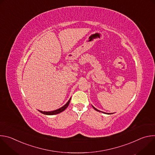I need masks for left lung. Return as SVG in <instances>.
<instances>
[{"mask_svg":"<svg viewBox=\"0 0 155 155\" xmlns=\"http://www.w3.org/2000/svg\"><path fill=\"white\" fill-rule=\"evenodd\" d=\"M92 107H93V108L94 109V110H96V111H97V112H102L103 114H108V115H110V114H108V113H105V112H101V111H100V110H97V108H96L94 107H93V105H92Z\"/></svg>","mask_w":155,"mask_h":155,"instance_id":"8db88e82","label":"left lung"}]
</instances>
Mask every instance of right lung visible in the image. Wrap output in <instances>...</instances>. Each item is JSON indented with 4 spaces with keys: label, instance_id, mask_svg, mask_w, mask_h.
<instances>
[{
    "label": "right lung",
    "instance_id": "right-lung-1",
    "mask_svg": "<svg viewBox=\"0 0 155 155\" xmlns=\"http://www.w3.org/2000/svg\"><path fill=\"white\" fill-rule=\"evenodd\" d=\"M71 100V98H70V99L69 100V101H68L67 103H66L64 106H62V107H61V108H58V109H57V110H53V111H51V112H45V111H44V112H43V111H41V110H38V111H39L40 113H41V114H44V115H56V114H59V113L63 112L64 110H65L66 109V108H67V107L69 106V103H70Z\"/></svg>",
    "mask_w": 155,
    "mask_h": 155
}]
</instances>
